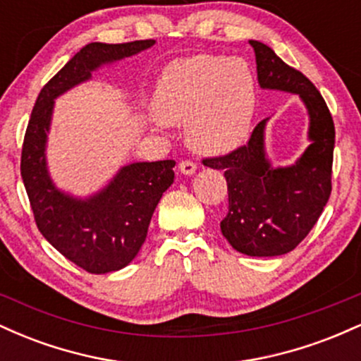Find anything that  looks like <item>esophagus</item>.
<instances>
[{
	"label": "esophagus",
	"mask_w": 361,
	"mask_h": 361,
	"mask_svg": "<svg viewBox=\"0 0 361 361\" xmlns=\"http://www.w3.org/2000/svg\"><path fill=\"white\" fill-rule=\"evenodd\" d=\"M178 168H180V171L183 173V175H193V173L197 171V163L192 159H183L180 161Z\"/></svg>",
	"instance_id": "34e87169"
}]
</instances>
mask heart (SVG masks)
Listing matches in <instances>:
<instances>
[{
	"mask_svg": "<svg viewBox=\"0 0 361 361\" xmlns=\"http://www.w3.org/2000/svg\"><path fill=\"white\" fill-rule=\"evenodd\" d=\"M255 110V78L246 61L198 56L164 69L154 111L164 123L186 120V140L204 154H224L243 142Z\"/></svg>",
	"mask_w": 361,
	"mask_h": 361,
	"instance_id": "obj_1",
	"label": "heart"
}]
</instances>
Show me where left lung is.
<instances>
[{
  "label": "left lung",
  "instance_id": "8db88e82",
  "mask_svg": "<svg viewBox=\"0 0 361 361\" xmlns=\"http://www.w3.org/2000/svg\"><path fill=\"white\" fill-rule=\"evenodd\" d=\"M255 49L261 88L300 94L310 115L312 144L295 166L273 169L264 157V120L252 128L246 144L202 163L224 169L229 212L221 222L224 238L247 256H280L295 250L321 217L331 195L334 122L319 90L268 45Z\"/></svg>",
  "mask_w": 361,
  "mask_h": 361
}]
</instances>
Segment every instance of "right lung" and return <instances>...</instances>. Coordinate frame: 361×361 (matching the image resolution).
Returning a JSON list of instances; mask_svg holds the SVG:
<instances>
[{
    "mask_svg": "<svg viewBox=\"0 0 361 361\" xmlns=\"http://www.w3.org/2000/svg\"><path fill=\"white\" fill-rule=\"evenodd\" d=\"M152 44L147 39L85 45L40 90L25 130L20 171L37 227L62 256L88 273L117 271L135 258L156 205L175 180V161L128 164L90 200L61 193L47 175L44 154L54 98L88 80L103 62L123 59Z\"/></svg>",
    "mask_w": 361,
    "mask_h": 361,
    "instance_id": "right-lung-1",
    "label": "right lung"
}]
</instances>
